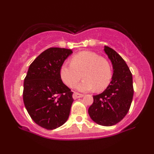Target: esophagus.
I'll return each instance as SVG.
<instances>
[{
    "label": "esophagus",
    "instance_id": "34e87169",
    "mask_svg": "<svg viewBox=\"0 0 154 154\" xmlns=\"http://www.w3.org/2000/svg\"><path fill=\"white\" fill-rule=\"evenodd\" d=\"M72 97H73L74 99H77V98H82V97H83V95L80 94V93H74V94H73V95H72Z\"/></svg>",
    "mask_w": 154,
    "mask_h": 154
}]
</instances>
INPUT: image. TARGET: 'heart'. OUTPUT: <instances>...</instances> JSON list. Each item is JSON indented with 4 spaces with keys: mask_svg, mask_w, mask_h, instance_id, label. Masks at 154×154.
<instances>
[{
    "mask_svg": "<svg viewBox=\"0 0 154 154\" xmlns=\"http://www.w3.org/2000/svg\"><path fill=\"white\" fill-rule=\"evenodd\" d=\"M84 78L77 88L79 91H103L108 87L112 77V69L106 59L91 51H82L75 55L72 63H63L60 69L62 81L72 88Z\"/></svg>",
    "mask_w": 154,
    "mask_h": 154,
    "instance_id": "b5f03b06",
    "label": "heart"
}]
</instances>
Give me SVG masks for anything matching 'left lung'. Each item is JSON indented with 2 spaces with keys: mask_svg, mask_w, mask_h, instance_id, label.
<instances>
[{
  "mask_svg": "<svg viewBox=\"0 0 154 154\" xmlns=\"http://www.w3.org/2000/svg\"><path fill=\"white\" fill-rule=\"evenodd\" d=\"M104 51L112 63V78L103 93L93 95L88 114L95 123L109 127L119 122L128 114L134 90L132 73L125 60L111 48L104 46Z\"/></svg>",
  "mask_w": 154,
  "mask_h": 154,
  "instance_id": "obj_1",
  "label": "left lung"
}]
</instances>
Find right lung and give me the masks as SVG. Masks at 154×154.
<instances>
[{
	"mask_svg": "<svg viewBox=\"0 0 154 154\" xmlns=\"http://www.w3.org/2000/svg\"><path fill=\"white\" fill-rule=\"evenodd\" d=\"M72 50L50 48L34 60L24 82L23 100L37 125L54 130L68 119L73 98L61 80L60 69Z\"/></svg>",
	"mask_w": 154,
	"mask_h": 154,
	"instance_id": "obj_1",
	"label": "right lung"
}]
</instances>
